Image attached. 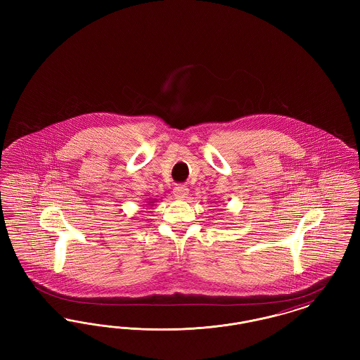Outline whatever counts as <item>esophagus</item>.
I'll use <instances>...</instances> for the list:
<instances>
[{"mask_svg": "<svg viewBox=\"0 0 360 360\" xmlns=\"http://www.w3.org/2000/svg\"><path fill=\"white\" fill-rule=\"evenodd\" d=\"M172 193H174V197L176 200H185V198H188V188L185 185H178V186L174 188Z\"/></svg>", "mask_w": 360, "mask_h": 360, "instance_id": "esophagus-1", "label": "esophagus"}]
</instances>
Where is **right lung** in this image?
Returning a JSON list of instances; mask_svg holds the SVG:
<instances>
[{
    "instance_id": "obj_1",
    "label": "right lung",
    "mask_w": 360,
    "mask_h": 360,
    "mask_svg": "<svg viewBox=\"0 0 360 360\" xmlns=\"http://www.w3.org/2000/svg\"><path fill=\"white\" fill-rule=\"evenodd\" d=\"M155 202H158V200H156V198H153V200H150V201L147 202V206H151V207H153V206L155 205Z\"/></svg>"
}]
</instances>
